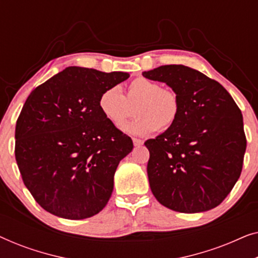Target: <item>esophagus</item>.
<instances>
[{
    "instance_id": "34e87169",
    "label": "esophagus",
    "mask_w": 258,
    "mask_h": 258,
    "mask_svg": "<svg viewBox=\"0 0 258 258\" xmlns=\"http://www.w3.org/2000/svg\"><path fill=\"white\" fill-rule=\"evenodd\" d=\"M133 143H134V146H135V147H140V146H142V144H143V141L139 140V139H133Z\"/></svg>"
}]
</instances>
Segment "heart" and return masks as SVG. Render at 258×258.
Instances as JSON below:
<instances>
[{"instance_id": "1", "label": "heart", "mask_w": 258, "mask_h": 258, "mask_svg": "<svg viewBox=\"0 0 258 258\" xmlns=\"http://www.w3.org/2000/svg\"><path fill=\"white\" fill-rule=\"evenodd\" d=\"M137 117L123 130L130 135L147 136L156 130L170 129L181 111L178 95L168 88H161L156 81L144 77L133 80L123 96L117 87L105 89L98 98V108L111 125L119 128L133 114Z\"/></svg>"}]
</instances>
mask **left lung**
<instances>
[{
	"instance_id": "1",
	"label": "left lung",
	"mask_w": 258,
	"mask_h": 258,
	"mask_svg": "<svg viewBox=\"0 0 258 258\" xmlns=\"http://www.w3.org/2000/svg\"><path fill=\"white\" fill-rule=\"evenodd\" d=\"M142 75L168 84L181 102L175 124L144 143L151 191L178 213L213 209L241 175L246 148L241 110L217 81L189 67L161 66Z\"/></svg>"
}]
</instances>
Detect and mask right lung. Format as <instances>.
<instances>
[{"label":"right lung","instance_id":"add662e5","mask_svg":"<svg viewBox=\"0 0 258 258\" xmlns=\"http://www.w3.org/2000/svg\"><path fill=\"white\" fill-rule=\"evenodd\" d=\"M129 77L68 67L31 91L17 118L15 157L24 185L55 216L83 220L107 206L133 141L98 108L105 89Z\"/></svg>","mask_w":258,"mask_h":258}]
</instances>
